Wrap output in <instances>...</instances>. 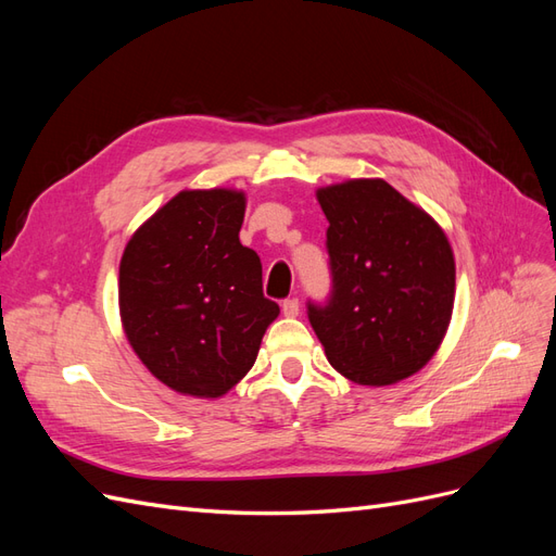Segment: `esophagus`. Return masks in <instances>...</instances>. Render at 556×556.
<instances>
[{
  "label": "esophagus",
  "mask_w": 556,
  "mask_h": 556,
  "mask_svg": "<svg viewBox=\"0 0 556 556\" xmlns=\"http://www.w3.org/2000/svg\"><path fill=\"white\" fill-rule=\"evenodd\" d=\"M282 313L288 317H296L299 315V299L296 296H290L282 301Z\"/></svg>",
  "instance_id": "1"
}]
</instances>
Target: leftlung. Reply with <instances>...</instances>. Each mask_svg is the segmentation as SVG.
<instances>
[{"label":"left lung","instance_id":"obj_1","mask_svg":"<svg viewBox=\"0 0 556 556\" xmlns=\"http://www.w3.org/2000/svg\"><path fill=\"white\" fill-rule=\"evenodd\" d=\"M331 292L308 319L336 371L359 384L417 374L439 350L454 304V257L443 229L390 182L317 190Z\"/></svg>","mask_w":556,"mask_h":556}]
</instances>
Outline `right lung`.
Wrapping results in <instances>:
<instances>
[{"mask_svg": "<svg viewBox=\"0 0 556 556\" xmlns=\"http://www.w3.org/2000/svg\"><path fill=\"white\" fill-rule=\"evenodd\" d=\"M243 215V192L185 190L125 248V333L148 371L180 394L229 392L280 313L264 296L260 255L239 241Z\"/></svg>", "mask_w": 556, "mask_h": 556, "instance_id": "add662e5", "label": "right lung"}]
</instances>
